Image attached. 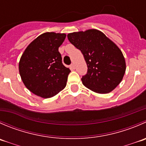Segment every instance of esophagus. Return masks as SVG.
Instances as JSON below:
<instances>
[{"label": "esophagus", "mask_w": 146, "mask_h": 146, "mask_svg": "<svg viewBox=\"0 0 146 146\" xmlns=\"http://www.w3.org/2000/svg\"><path fill=\"white\" fill-rule=\"evenodd\" d=\"M70 69H71V70H74V69L76 68V66H75L74 63H72V64L70 65Z\"/></svg>", "instance_id": "obj_1"}]
</instances>
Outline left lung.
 Instances as JSON below:
<instances>
[{
	"mask_svg": "<svg viewBox=\"0 0 146 146\" xmlns=\"http://www.w3.org/2000/svg\"><path fill=\"white\" fill-rule=\"evenodd\" d=\"M69 41L84 56L88 71L81 80L98 93H108L118 86L125 72V61L119 48L101 31L90 29L68 34Z\"/></svg>",
	"mask_w": 146,
	"mask_h": 146,
	"instance_id": "8db88e82",
	"label": "left lung"
}]
</instances>
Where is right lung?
I'll return each mask as SVG.
<instances>
[{
  "mask_svg": "<svg viewBox=\"0 0 146 146\" xmlns=\"http://www.w3.org/2000/svg\"><path fill=\"white\" fill-rule=\"evenodd\" d=\"M65 33L47 32L31 42L19 62V73L25 87L38 96L48 98L66 86L70 70L62 63L58 48Z\"/></svg>",
  "mask_w": 146,
  "mask_h": 146,
  "instance_id": "obj_1",
  "label": "right lung"
}]
</instances>
